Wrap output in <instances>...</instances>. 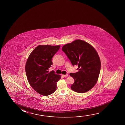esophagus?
I'll return each mask as SVG.
<instances>
[{"label":"esophagus","instance_id":"obj_1","mask_svg":"<svg viewBox=\"0 0 125 125\" xmlns=\"http://www.w3.org/2000/svg\"><path fill=\"white\" fill-rule=\"evenodd\" d=\"M68 75L67 74L66 75H63L62 76H63V77H67V76H68Z\"/></svg>","mask_w":125,"mask_h":125}]
</instances>
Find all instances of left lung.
Wrapping results in <instances>:
<instances>
[{
    "label": "left lung",
    "mask_w": 125,
    "mask_h": 125,
    "mask_svg": "<svg viewBox=\"0 0 125 125\" xmlns=\"http://www.w3.org/2000/svg\"><path fill=\"white\" fill-rule=\"evenodd\" d=\"M62 50L72 65L78 66V72L70 74L75 81L71 89L79 93L92 89L97 82L101 69L100 60L96 50L89 43L76 40L64 45Z\"/></svg>",
    "instance_id": "left-lung-1"
}]
</instances>
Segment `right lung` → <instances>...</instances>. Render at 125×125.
<instances>
[{
	"instance_id": "obj_1",
	"label": "right lung",
	"mask_w": 125,
	"mask_h": 125,
	"mask_svg": "<svg viewBox=\"0 0 125 125\" xmlns=\"http://www.w3.org/2000/svg\"><path fill=\"white\" fill-rule=\"evenodd\" d=\"M60 45H39L30 54L26 63V74L33 89L41 95L52 94L56 91L57 83L61 76L54 71L49 72L52 64V59Z\"/></svg>"
}]
</instances>
